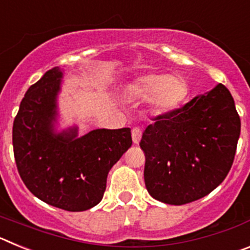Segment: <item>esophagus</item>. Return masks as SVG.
I'll return each mask as SVG.
<instances>
[{
    "mask_svg": "<svg viewBox=\"0 0 250 250\" xmlns=\"http://www.w3.org/2000/svg\"><path fill=\"white\" fill-rule=\"evenodd\" d=\"M141 135H143V132L139 127H134L131 130V136H132V141H134V144H139L141 140Z\"/></svg>",
    "mask_w": 250,
    "mask_h": 250,
    "instance_id": "obj_1",
    "label": "esophagus"
}]
</instances>
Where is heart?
Returning <instances> with one entry per match:
<instances>
[{"label":"heart","mask_w":250,"mask_h":250,"mask_svg":"<svg viewBox=\"0 0 250 250\" xmlns=\"http://www.w3.org/2000/svg\"><path fill=\"white\" fill-rule=\"evenodd\" d=\"M185 94V83L179 77L164 74L145 75L129 87L130 98L150 99L152 107L160 112L175 109Z\"/></svg>","instance_id":"1"}]
</instances>
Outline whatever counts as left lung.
Here are the masks:
<instances>
[{"instance_id": "1", "label": "left lung", "mask_w": 250, "mask_h": 250, "mask_svg": "<svg viewBox=\"0 0 250 250\" xmlns=\"http://www.w3.org/2000/svg\"><path fill=\"white\" fill-rule=\"evenodd\" d=\"M145 129V187L154 199L183 205L213 191L228 175L240 135L233 96L222 83Z\"/></svg>"}]
</instances>
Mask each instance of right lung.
Wrapping results in <instances>:
<instances>
[{
	"mask_svg": "<svg viewBox=\"0 0 250 250\" xmlns=\"http://www.w3.org/2000/svg\"><path fill=\"white\" fill-rule=\"evenodd\" d=\"M62 71L48 70L30 86L12 129L17 170L40 200L67 211L101 202L110 169L131 146V131L96 129L77 138V126L55 131Z\"/></svg>",
	"mask_w": 250,
	"mask_h": 250,
	"instance_id": "1",
	"label": "right lung"
}]
</instances>
